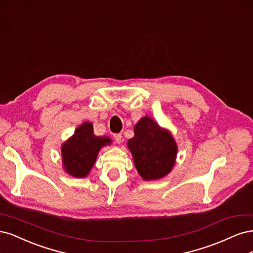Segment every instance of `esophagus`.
I'll list each match as a JSON object with an SVG mask.
<instances>
[{
	"instance_id": "obj_1",
	"label": "esophagus",
	"mask_w": 253,
	"mask_h": 253,
	"mask_svg": "<svg viewBox=\"0 0 253 253\" xmlns=\"http://www.w3.org/2000/svg\"><path fill=\"white\" fill-rule=\"evenodd\" d=\"M113 136H115L116 142H117L118 144H121V142H122V134H121V133H116Z\"/></svg>"
}]
</instances>
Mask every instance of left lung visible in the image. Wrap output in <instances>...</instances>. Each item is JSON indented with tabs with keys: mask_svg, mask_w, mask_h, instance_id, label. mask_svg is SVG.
Segmentation results:
<instances>
[{
	"mask_svg": "<svg viewBox=\"0 0 253 253\" xmlns=\"http://www.w3.org/2000/svg\"><path fill=\"white\" fill-rule=\"evenodd\" d=\"M127 146L138 174L145 181L166 176L175 164L177 146L172 134L149 117L142 118L134 125V136Z\"/></svg>",
	"mask_w": 253,
	"mask_h": 253,
	"instance_id": "1",
	"label": "left lung"
}]
</instances>
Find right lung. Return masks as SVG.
Here are the masks:
<instances>
[{"label":"right lung","mask_w":253,"mask_h":253,"mask_svg":"<svg viewBox=\"0 0 253 253\" xmlns=\"http://www.w3.org/2000/svg\"><path fill=\"white\" fill-rule=\"evenodd\" d=\"M110 143L108 136H96L92 124L85 122L62 145L64 170L75 177H85L93 167L101 148Z\"/></svg>","instance_id":"1"}]
</instances>
